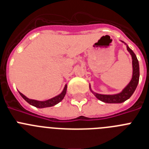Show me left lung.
I'll return each instance as SVG.
<instances>
[{"label": "left lung", "mask_w": 149, "mask_h": 149, "mask_svg": "<svg viewBox=\"0 0 149 149\" xmlns=\"http://www.w3.org/2000/svg\"><path fill=\"white\" fill-rule=\"evenodd\" d=\"M122 42L126 45L127 47V50L131 55L132 57V67H133V73H132V77L130 82L128 83L127 86L124 88L119 93L113 95H103L99 94V93H96L93 92L91 89L90 85H89V89H90L91 92L94 94L96 98H98L100 101H103L104 103H109V104H119L122 103L124 101H125L128 98H131V96L132 95L133 93H134V91L136 89V86L139 83V62H138L136 56L135 54L134 53V51L129 48L126 43H125L123 41L121 40Z\"/></svg>", "instance_id": "8db88e82"}]
</instances>
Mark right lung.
Segmentation results:
<instances>
[{
  "mask_svg": "<svg viewBox=\"0 0 149 149\" xmlns=\"http://www.w3.org/2000/svg\"><path fill=\"white\" fill-rule=\"evenodd\" d=\"M67 90V85L65 84V87L63 89V90L62 91V93L60 94H59L58 95L55 96L54 98H50L48 100H46V101H37V100H33V99H30L27 97H26L24 95L22 94V93L19 92V94L21 95L22 98L27 101V103L30 104V105H33V106L37 107V108H45V107H49L54 106V105L57 104L59 102L62 101V100L64 98L65 95V93H66Z\"/></svg>",
  "mask_w": 149,
  "mask_h": 149,
  "instance_id": "obj_1",
  "label": "right lung"
}]
</instances>
